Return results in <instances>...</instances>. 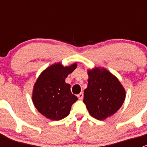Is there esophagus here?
Segmentation results:
<instances>
[{
  "label": "esophagus",
  "mask_w": 147,
  "mask_h": 147,
  "mask_svg": "<svg viewBox=\"0 0 147 147\" xmlns=\"http://www.w3.org/2000/svg\"><path fill=\"white\" fill-rule=\"evenodd\" d=\"M83 96H84V94H83L82 92V93H79V94L77 95L78 98H79V99H80V100L82 99V98H83Z\"/></svg>",
  "instance_id": "obj_1"
}]
</instances>
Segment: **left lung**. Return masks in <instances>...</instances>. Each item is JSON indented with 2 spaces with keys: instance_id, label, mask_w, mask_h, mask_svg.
<instances>
[{
  "instance_id": "8db88e82",
  "label": "left lung",
  "mask_w": 147,
  "mask_h": 147,
  "mask_svg": "<svg viewBox=\"0 0 147 147\" xmlns=\"http://www.w3.org/2000/svg\"><path fill=\"white\" fill-rule=\"evenodd\" d=\"M88 76L83 102L93 117L104 120L121 107L125 90L117 78L107 70L95 68L88 71Z\"/></svg>"
}]
</instances>
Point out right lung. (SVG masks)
Instances as JSON below:
<instances>
[{"instance_id":"obj_1","label":"right lung","mask_w":147,"mask_h":147,"mask_svg":"<svg viewBox=\"0 0 147 147\" xmlns=\"http://www.w3.org/2000/svg\"><path fill=\"white\" fill-rule=\"evenodd\" d=\"M74 63L63 67L60 63L53 65L40 74L34 86L32 100L35 107L48 119L58 121L67 116L71 106L78 99L71 91L66 77L76 69Z\"/></svg>"}]
</instances>
